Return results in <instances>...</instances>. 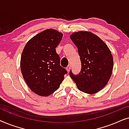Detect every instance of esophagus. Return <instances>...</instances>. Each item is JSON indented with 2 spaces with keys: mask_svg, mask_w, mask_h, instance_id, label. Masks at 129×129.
<instances>
[{
  "mask_svg": "<svg viewBox=\"0 0 129 129\" xmlns=\"http://www.w3.org/2000/svg\"><path fill=\"white\" fill-rule=\"evenodd\" d=\"M66 70L67 71H68V72H70V65H69V66L67 67L66 68Z\"/></svg>",
  "mask_w": 129,
  "mask_h": 129,
  "instance_id": "34e87169",
  "label": "esophagus"
}]
</instances>
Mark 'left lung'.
Here are the masks:
<instances>
[{
  "instance_id": "obj_1",
  "label": "left lung",
  "mask_w": 129,
  "mask_h": 129,
  "mask_svg": "<svg viewBox=\"0 0 129 129\" xmlns=\"http://www.w3.org/2000/svg\"><path fill=\"white\" fill-rule=\"evenodd\" d=\"M78 49L82 69L80 73L70 76L79 90L94 94L103 89L112 74L113 59L106 44L94 33L79 31L70 36Z\"/></svg>"
}]
</instances>
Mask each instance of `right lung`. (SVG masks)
Masks as SVG:
<instances>
[{
	"instance_id": "1",
	"label": "right lung",
	"mask_w": 129,
	"mask_h": 129,
	"mask_svg": "<svg viewBox=\"0 0 129 129\" xmlns=\"http://www.w3.org/2000/svg\"><path fill=\"white\" fill-rule=\"evenodd\" d=\"M63 33L49 29L35 35L24 46L20 59L23 79L33 92L48 96L57 90L67 73L56 53Z\"/></svg>"
}]
</instances>
